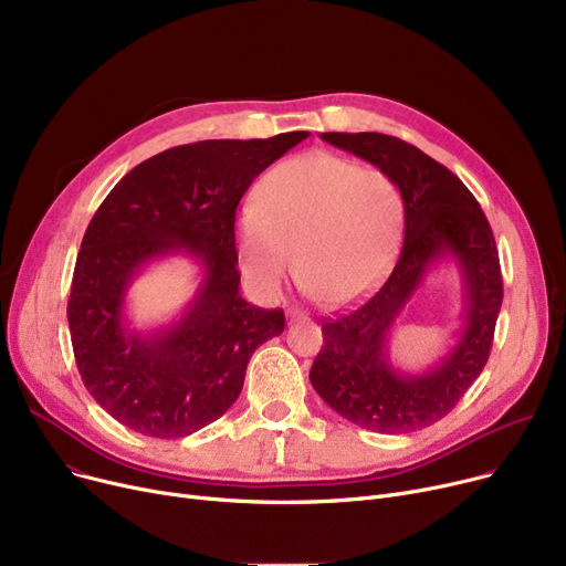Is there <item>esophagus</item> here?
<instances>
[{
  "label": "esophagus",
  "instance_id": "1",
  "mask_svg": "<svg viewBox=\"0 0 566 566\" xmlns=\"http://www.w3.org/2000/svg\"><path fill=\"white\" fill-rule=\"evenodd\" d=\"M286 316H289L291 321H295V318H307V312L301 310V307H289V310H286Z\"/></svg>",
  "mask_w": 566,
  "mask_h": 566
}]
</instances>
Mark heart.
Listing matches in <instances>:
<instances>
[{
    "instance_id": "1",
    "label": "heart",
    "mask_w": 566,
    "mask_h": 566,
    "mask_svg": "<svg viewBox=\"0 0 566 566\" xmlns=\"http://www.w3.org/2000/svg\"><path fill=\"white\" fill-rule=\"evenodd\" d=\"M401 201L388 176L335 154H305L268 171L235 224L243 273L275 291L295 268L321 305L353 303L388 265Z\"/></svg>"
}]
</instances>
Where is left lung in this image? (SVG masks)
<instances>
[{
	"instance_id": "8db88e82",
	"label": "left lung",
	"mask_w": 566,
	"mask_h": 566,
	"mask_svg": "<svg viewBox=\"0 0 566 566\" xmlns=\"http://www.w3.org/2000/svg\"><path fill=\"white\" fill-rule=\"evenodd\" d=\"M321 139L376 165L403 199V245L390 277L355 310L323 323L310 371L318 397L342 418L378 433H410L448 415L489 360L502 305L500 259L478 199L418 146L382 133H323ZM452 255L464 280V333L424 375L389 365L387 337L426 273Z\"/></svg>"
}]
</instances>
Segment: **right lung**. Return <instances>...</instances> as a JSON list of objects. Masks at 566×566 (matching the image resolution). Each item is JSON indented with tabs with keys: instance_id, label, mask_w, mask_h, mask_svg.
Listing matches in <instances>:
<instances>
[{
	"instance_id": "obj_1",
	"label": "right lung",
	"mask_w": 566,
	"mask_h": 566,
	"mask_svg": "<svg viewBox=\"0 0 566 566\" xmlns=\"http://www.w3.org/2000/svg\"><path fill=\"white\" fill-rule=\"evenodd\" d=\"M307 130L268 139H206L139 163L86 227L69 298L84 388L124 427L181 438L216 422L243 390L252 353L284 333L282 310L238 293L235 206L254 178ZM188 253L205 277L185 316L142 336L125 325L129 282L146 263Z\"/></svg>"
}]
</instances>
